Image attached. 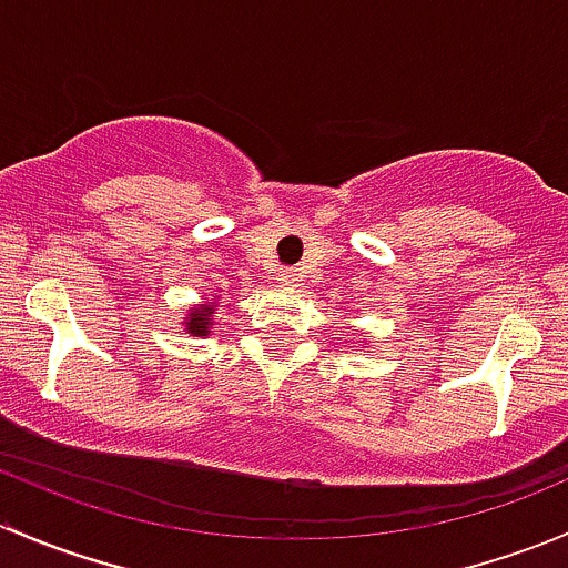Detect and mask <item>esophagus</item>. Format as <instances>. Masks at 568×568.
Instances as JSON below:
<instances>
[{"mask_svg": "<svg viewBox=\"0 0 568 568\" xmlns=\"http://www.w3.org/2000/svg\"><path fill=\"white\" fill-rule=\"evenodd\" d=\"M296 280H300V272H296V268H280L277 272L280 285H296Z\"/></svg>", "mask_w": 568, "mask_h": 568, "instance_id": "34e87169", "label": "esophagus"}]
</instances>
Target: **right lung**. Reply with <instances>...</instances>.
<instances>
[{
	"instance_id": "1",
	"label": "right lung",
	"mask_w": 568,
	"mask_h": 568,
	"mask_svg": "<svg viewBox=\"0 0 568 568\" xmlns=\"http://www.w3.org/2000/svg\"><path fill=\"white\" fill-rule=\"evenodd\" d=\"M214 307H216V302H209V305H200V307H192V311H189L186 321H183L189 335H194V337L209 335L211 326H214V318H211L214 316Z\"/></svg>"
}]
</instances>
